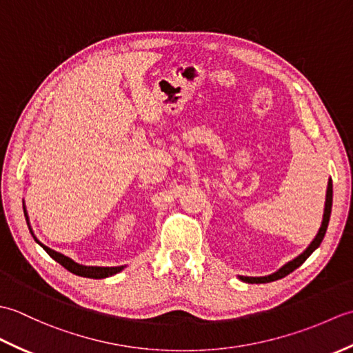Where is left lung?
Here are the masks:
<instances>
[{"label":"left lung","instance_id":"obj_1","mask_svg":"<svg viewBox=\"0 0 353 353\" xmlns=\"http://www.w3.org/2000/svg\"><path fill=\"white\" fill-rule=\"evenodd\" d=\"M331 211H332V181L329 179L327 182V190H326V201H325V212H323V221H321V226L319 229V234L316 235V238L312 239V243L308 245L303 253L299 254L297 258H294L292 261L287 262L283 267H281L277 270L276 273L268 274V276H259V277H252V276H238L239 279L247 283H267V282H273L277 279H282L287 274H290L291 272H294L297 267H301L303 262L310 258V254L317 249V247L321 244L326 234L327 224H329V219H331Z\"/></svg>","mask_w":353,"mask_h":353}]
</instances>
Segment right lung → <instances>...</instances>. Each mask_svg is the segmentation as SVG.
Segmentation results:
<instances>
[{
  "label": "right lung",
  "instance_id": "right-lung-1",
  "mask_svg": "<svg viewBox=\"0 0 353 353\" xmlns=\"http://www.w3.org/2000/svg\"><path fill=\"white\" fill-rule=\"evenodd\" d=\"M24 215H26V220H27V226L30 229V232H32V236L34 238V241L39 244L42 249L47 252L50 256L57 261L59 264H61L62 267H65L68 272L77 274V276H81V277H91V279H104V277H109V276H114L117 273L121 272V270H124V265L121 267H91V265H81V264H77L76 261H72L71 258L65 256V254L59 253L56 250H51L50 247H47L45 244H42L39 239H37L33 234L32 230V226H30V221H28V215H27V209L24 206Z\"/></svg>",
  "mask_w": 353,
  "mask_h": 353
}]
</instances>
